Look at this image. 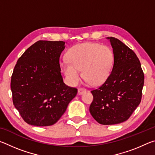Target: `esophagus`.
<instances>
[{
	"instance_id": "esophagus-1",
	"label": "esophagus",
	"mask_w": 155,
	"mask_h": 155,
	"mask_svg": "<svg viewBox=\"0 0 155 155\" xmlns=\"http://www.w3.org/2000/svg\"><path fill=\"white\" fill-rule=\"evenodd\" d=\"M86 91H87V90H86L85 88H83V87H81V88H78V94H83V93L86 92Z\"/></svg>"
}]
</instances>
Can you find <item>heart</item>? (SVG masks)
Segmentation results:
<instances>
[{
	"mask_svg": "<svg viewBox=\"0 0 155 155\" xmlns=\"http://www.w3.org/2000/svg\"><path fill=\"white\" fill-rule=\"evenodd\" d=\"M67 59L60 63L61 71L70 83L75 85L83 77L91 85L103 83L109 77L114 62L112 50L96 43H83L72 47L66 54Z\"/></svg>",
	"mask_w": 155,
	"mask_h": 155,
	"instance_id": "heart-1",
	"label": "heart"
}]
</instances>
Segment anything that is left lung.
<instances>
[{"instance_id": "obj_1", "label": "left lung", "mask_w": 155, "mask_h": 155, "mask_svg": "<svg viewBox=\"0 0 155 155\" xmlns=\"http://www.w3.org/2000/svg\"><path fill=\"white\" fill-rule=\"evenodd\" d=\"M114 54L111 72L103 85L91 91L92 117L100 124L111 125L127 120L140 104L144 74L138 57L119 40L109 37Z\"/></svg>"}]
</instances>
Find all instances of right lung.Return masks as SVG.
<instances>
[{"instance_id":"right-lung-1","label":"right lung","mask_w":155,"mask_h":155,"mask_svg":"<svg viewBox=\"0 0 155 155\" xmlns=\"http://www.w3.org/2000/svg\"><path fill=\"white\" fill-rule=\"evenodd\" d=\"M65 41L40 40L18 59L11 79L13 103L28 124L51 126L58 121L77 89L63 81L59 57Z\"/></svg>"}]
</instances>
